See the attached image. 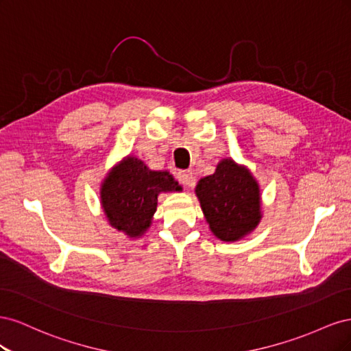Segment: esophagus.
<instances>
[{
    "label": "esophagus",
    "mask_w": 351,
    "mask_h": 351,
    "mask_svg": "<svg viewBox=\"0 0 351 351\" xmlns=\"http://www.w3.org/2000/svg\"><path fill=\"white\" fill-rule=\"evenodd\" d=\"M177 178H178V182L184 186H192L195 182V176L192 171H180L177 174Z\"/></svg>",
    "instance_id": "obj_1"
}]
</instances>
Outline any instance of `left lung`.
<instances>
[{
	"mask_svg": "<svg viewBox=\"0 0 351 351\" xmlns=\"http://www.w3.org/2000/svg\"><path fill=\"white\" fill-rule=\"evenodd\" d=\"M196 195L210 231L222 241H237L261 222L259 184L246 167L230 158L199 180Z\"/></svg>",
	"mask_w": 351,
	"mask_h": 351,
	"instance_id": "8db88e82",
	"label": "left lung"
}]
</instances>
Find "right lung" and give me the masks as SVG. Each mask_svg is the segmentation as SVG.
Masks as SVG:
<instances>
[{
	"instance_id": "obj_1",
	"label": "right lung",
	"mask_w": 351,
	"mask_h": 351,
	"mask_svg": "<svg viewBox=\"0 0 351 351\" xmlns=\"http://www.w3.org/2000/svg\"><path fill=\"white\" fill-rule=\"evenodd\" d=\"M182 190L167 171H152L136 156H127L105 177L101 205L110 226L130 239L151 227L158 195Z\"/></svg>"
}]
</instances>
